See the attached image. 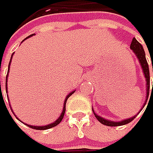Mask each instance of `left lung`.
Segmentation results:
<instances>
[{"label":"left lung","mask_w":153,"mask_h":153,"mask_svg":"<svg viewBox=\"0 0 153 153\" xmlns=\"http://www.w3.org/2000/svg\"><path fill=\"white\" fill-rule=\"evenodd\" d=\"M131 49L134 52V53L136 54V56L139 59V62H140V65L142 67V69H143V72H144V74H145V77H146V102L144 104L142 109L144 108V106L146 105V104L147 102V100H148L149 97V93H150V73H149V67H148V63H147V60H146V53H145V51H144V48L143 47L141 46V44L139 43V41H137L135 38L132 39V41L131 43L130 46ZM152 71H153V65H152ZM152 90H153V84H152ZM151 99V97H150ZM141 109V110H142ZM140 110V111H141ZM94 111V110H93ZM139 111V112H140ZM94 116L96 117V119L98 120V121H100L101 124H103L105 126H123V125H126L128 123H130L131 121H132L136 116L132 117V118H130V119H127V120H122V121L120 122H114V121H110V120H105L103 118L100 117L99 115H97L96 113H94Z\"/></svg>","instance_id":"8db88e82"}]
</instances>
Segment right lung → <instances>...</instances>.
Masks as SVG:
<instances>
[{"mask_svg":"<svg viewBox=\"0 0 153 153\" xmlns=\"http://www.w3.org/2000/svg\"><path fill=\"white\" fill-rule=\"evenodd\" d=\"M33 34L31 35H29L28 37H30L32 36ZM27 37V38H28ZM12 56H13V54H12ZM12 59V57H11ZM10 62H11V59H10ZM9 65H10V63H9ZM8 71H9V68H8ZM7 75H8V74H7V77H6V82L7 81ZM1 86V85H0ZM6 90H7V84H6ZM75 91H74V92H72V93H70L67 96V98H66V100H65V102H64V108H63V112L61 113V115L59 116V118L58 120H56L55 122H53V123H52V124H49V125H48V126H29V125H27V126H29L30 128H33V129H35V130H47V129H49V128H52V127H54V126H56L57 125H59L61 120H62V119H63V117H64V114H65V112H66V103H67V100H68V99L71 96V95L73 94L74 93ZM11 107V106H10Z\"/></svg>","mask_w":153,"mask_h":153,"instance_id":"right-lung-1","label":"right lung"}]
</instances>
